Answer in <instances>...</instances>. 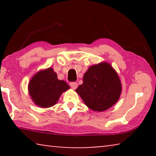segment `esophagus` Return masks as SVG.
Wrapping results in <instances>:
<instances>
[{
	"mask_svg": "<svg viewBox=\"0 0 156 156\" xmlns=\"http://www.w3.org/2000/svg\"><path fill=\"white\" fill-rule=\"evenodd\" d=\"M70 86L73 89H76L78 87V84H77V83H74V82H73V83H70Z\"/></svg>",
	"mask_w": 156,
	"mask_h": 156,
	"instance_id": "1",
	"label": "esophagus"
}]
</instances>
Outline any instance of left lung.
Segmentation results:
<instances>
[{"label":"left lung","instance_id":"left-lung-1","mask_svg":"<svg viewBox=\"0 0 156 156\" xmlns=\"http://www.w3.org/2000/svg\"><path fill=\"white\" fill-rule=\"evenodd\" d=\"M76 91L89 109L103 112L119 99L122 85L119 76L109 63L92 65L83 76V83Z\"/></svg>","mask_w":156,"mask_h":156}]
</instances>
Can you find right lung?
<instances>
[{"instance_id": "add662e5", "label": "right lung", "mask_w": 156, "mask_h": 156, "mask_svg": "<svg viewBox=\"0 0 156 156\" xmlns=\"http://www.w3.org/2000/svg\"><path fill=\"white\" fill-rule=\"evenodd\" d=\"M69 89L64 80L57 78L56 73L49 67L36 73L29 83L28 90L33 102L42 108L56 104L61 94Z\"/></svg>"}]
</instances>
